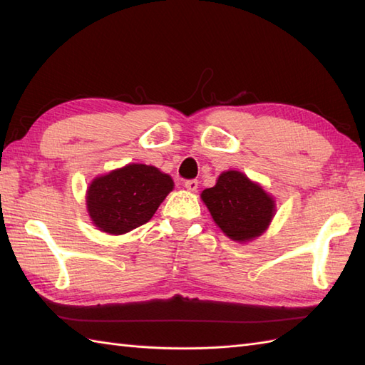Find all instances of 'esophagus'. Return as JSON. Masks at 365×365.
<instances>
[{
  "mask_svg": "<svg viewBox=\"0 0 365 365\" xmlns=\"http://www.w3.org/2000/svg\"><path fill=\"white\" fill-rule=\"evenodd\" d=\"M197 187H199V182L196 180V178H191V180H187V182H185V188H187L188 191H192V192H195V191L197 190Z\"/></svg>",
  "mask_w": 365,
  "mask_h": 365,
  "instance_id": "obj_1",
  "label": "esophagus"
}]
</instances>
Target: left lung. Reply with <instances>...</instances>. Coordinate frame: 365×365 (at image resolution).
<instances>
[{
	"instance_id": "1",
	"label": "left lung",
	"mask_w": 365,
	"mask_h": 365,
	"mask_svg": "<svg viewBox=\"0 0 365 365\" xmlns=\"http://www.w3.org/2000/svg\"><path fill=\"white\" fill-rule=\"evenodd\" d=\"M215 222L235 242L263 234L274 215V200L238 170L222 173L213 188L200 195Z\"/></svg>"
}]
</instances>
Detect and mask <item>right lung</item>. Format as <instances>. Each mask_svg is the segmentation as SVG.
<instances>
[{
	"mask_svg": "<svg viewBox=\"0 0 365 365\" xmlns=\"http://www.w3.org/2000/svg\"><path fill=\"white\" fill-rule=\"evenodd\" d=\"M173 188V178L157 168L127 165L94 178L88 212L100 230L120 235L149 221Z\"/></svg>",
	"mask_w": 365,
	"mask_h": 365,
	"instance_id": "right-lung-1",
	"label": "right lung"
}]
</instances>
